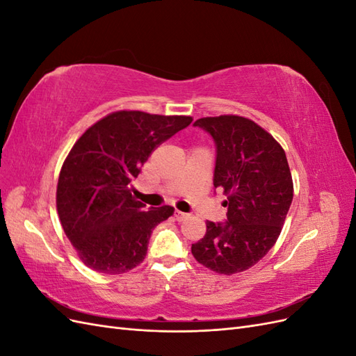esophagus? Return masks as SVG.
<instances>
[{
    "instance_id": "1",
    "label": "esophagus",
    "mask_w": 356,
    "mask_h": 356,
    "mask_svg": "<svg viewBox=\"0 0 356 356\" xmlns=\"http://www.w3.org/2000/svg\"><path fill=\"white\" fill-rule=\"evenodd\" d=\"M187 217H188L187 213L181 212V211H175V220H177V221H182V220H186Z\"/></svg>"
}]
</instances>
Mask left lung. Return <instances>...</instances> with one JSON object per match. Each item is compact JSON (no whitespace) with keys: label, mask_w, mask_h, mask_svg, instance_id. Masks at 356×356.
<instances>
[{"label":"left lung","mask_w":356,"mask_h":356,"mask_svg":"<svg viewBox=\"0 0 356 356\" xmlns=\"http://www.w3.org/2000/svg\"><path fill=\"white\" fill-rule=\"evenodd\" d=\"M195 126L217 145L213 186L227 196V221H207L191 254L215 273H241L260 261L282 232L294 195L288 160L281 144L246 117H203Z\"/></svg>","instance_id":"obj_1"}]
</instances>
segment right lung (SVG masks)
Returning <instances> with one entry per match:
<instances>
[{
	"mask_svg": "<svg viewBox=\"0 0 356 356\" xmlns=\"http://www.w3.org/2000/svg\"><path fill=\"white\" fill-rule=\"evenodd\" d=\"M193 122L190 115L120 110L86 131L63 161L56 209L67 238L92 270L122 275L144 261L153 229L174 208L147 211L131 190L154 149Z\"/></svg>",
	"mask_w": 356,
	"mask_h": 356,
	"instance_id": "1",
	"label": "right lung"
}]
</instances>
